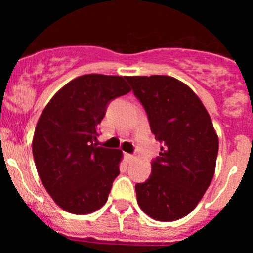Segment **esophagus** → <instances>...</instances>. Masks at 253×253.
<instances>
[{
	"instance_id": "obj_1",
	"label": "esophagus",
	"mask_w": 253,
	"mask_h": 253,
	"mask_svg": "<svg viewBox=\"0 0 253 253\" xmlns=\"http://www.w3.org/2000/svg\"><path fill=\"white\" fill-rule=\"evenodd\" d=\"M124 157H125V160L128 161V162H130V161H133L134 158H135V157H134V156H133V154H130V153H125V154H124Z\"/></svg>"
}]
</instances>
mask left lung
I'll use <instances>...</instances> for the list:
<instances>
[{"label":"left lung","instance_id":"left-lung-1","mask_svg":"<svg viewBox=\"0 0 253 253\" xmlns=\"http://www.w3.org/2000/svg\"><path fill=\"white\" fill-rule=\"evenodd\" d=\"M126 80L163 144L148 180L135 185L138 205L152 219L173 222L195 209L213 180L218 135L202 100L184 82L157 75Z\"/></svg>","mask_w":253,"mask_h":253}]
</instances>
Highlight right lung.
Listing matches in <instances>:
<instances>
[{
  "mask_svg": "<svg viewBox=\"0 0 253 253\" xmlns=\"http://www.w3.org/2000/svg\"><path fill=\"white\" fill-rule=\"evenodd\" d=\"M130 90L122 76L91 73L64 84L44 107L33 156L45 190L68 213L90 214L106 203L123 152L95 142L107 104Z\"/></svg>",
  "mask_w": 253,
  "mask_h": 253,
  "instance_id": "right-lung-1",
  "label": "right lung"
}]
</instances>
